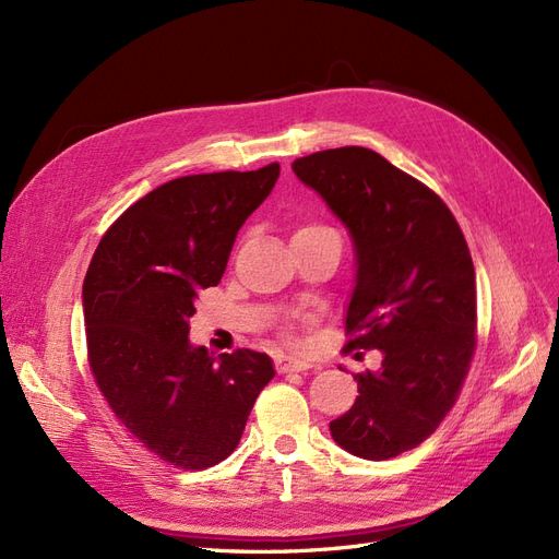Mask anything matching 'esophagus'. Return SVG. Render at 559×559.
Segmentation results:
<instances>
[{"mask_svg": "<svg viewBox=\"0 0 559 559\" xmlns=\"http://www.w3.org/2000/svg\"><path fill=\"white\" fill-rule=\"evenodd\" d=\"M275 366H277L280 373H300V370L310 368V361L296 359V357H277Z\"/></svg>", "mask_w": 559, "mask_h": 559, "instance_id": "obj_1", "label": "esophagus"}]
</instances>
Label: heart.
Wrapping results in <instances>:
<instances>
[{
    "instance_id": "1",
    "label": "heart",
    "mask_w": 559,
    "mask_h": 559,
    "mask_svg": "<svg viewBox=\"0 0 559 559\" xmlns=\"http://www.w3.org/2000/svg\"><path fill=\"white\" fill-rule=\"evenodd\" d=\"M319 228H321V226H306V228H300L298 233H306V230H319Z\"/></svg>"
}]
</instances>
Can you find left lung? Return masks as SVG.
Returning <instances> with one entry per match:
<instances>
[{
    "label": "left lung",
    "instance_id": "left-lung-1",
    "mask_svg": "<svg viewBox=\"0 0 559 559\" xmlns=\"http://www.w3.org/2000/svg\"><path fill=\"white\" fill-rule=\"evenodd\" d=\"M352 235L354 289L345 349H380L354 376L359 396L331 421L333 441L382 462L417 448L462 392L476 352V270L464 233L429 186L364 146L294 160Z\"/></svg>",
    "mask_w": 559,
    "mask_h": 559
}]
</instances>
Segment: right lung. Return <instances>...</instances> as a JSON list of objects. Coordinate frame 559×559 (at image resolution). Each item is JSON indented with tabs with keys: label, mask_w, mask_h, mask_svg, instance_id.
<instances>
[{
	"label": "right lung",
	"mask_w": 559,
	"mask_h": 559,
	"mask_svg": "<svg viewBox=\"0 0 559 559\" xmlns=\"http://www.w3.org/2000/svg\"><path fill=\"white\" fill-rule=\"evenodd\" d=\"M280 165L167 181L99 240L83 280L88 361L118 421L163 462L210 468L238 448L267 354L214 359L189 341L198 292L222 282L238 230L273 191Z\"/></svg>",
	"instance_id": "1"
}]
</instances>
